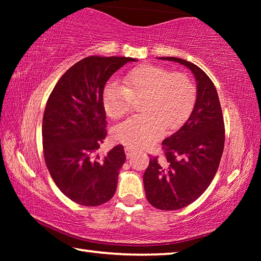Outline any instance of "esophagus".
<instances>
[{"label": "esophagus", "mask_w": 261, "mask_h": 261, "mask_svg": "<svg viewBox=\"0 0 261 261\" xmlns=\"http://www.w3.org/2000/svg\"><path fill=\"white\" fill-rule=\"evenodd\" d=\"M134 148H131V147H125V154H126V156L127 158H130L132 154H134Z\"/></svg>", "instance_id": "34e87169"}]
</instances>
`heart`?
I'll use <instances>...</instances> for the list:
<instances>
[{"label": "heart", "mask_w": 261, "mask_h": 261, "mask_svg": "<svg viewBox=\"0 0 261 261\" xmlns=\"http://www.w3.org/2000/svg\"><path fill=\"white\" fill-rule=\"evenodd\" d=\"M140 101L141 115L114 127L113 136L132 148L151 146L163 131H171L187 120L196 100V86L188 74L156 64H143L126 73L124 86L110 82L102 103L109 117L117 120Z\"/></svg>", "instance_id": "1"}]
</instances>
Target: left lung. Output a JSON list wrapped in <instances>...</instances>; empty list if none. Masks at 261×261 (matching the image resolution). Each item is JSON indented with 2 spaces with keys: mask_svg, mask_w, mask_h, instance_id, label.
Wrapping results in <instances>:
<instances>
[{
  "mask_svg": "<svg viewBox=\"0 0 261 261\" xmlns=\"http://www.w3.org/2000/svg\"><path fill=\"white\" fill-rule=\"evenodd\" d=\"M160 60L185 65L197 82L191 115L162 141L163 155L149 158L144 174L149 204L158 210L175 211L197 200L213 180L223 153L224 122L214 84L199 67L177 57Z\"/></svg>",
  "mask_w": 261,
  "mask_h": 261,
  "instance_id": "obj_1",
  "label": "left lung"
}]
</instances>
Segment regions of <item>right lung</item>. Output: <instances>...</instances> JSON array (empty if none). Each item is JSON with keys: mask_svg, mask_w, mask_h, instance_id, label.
I'll return each instance as SVG.
<instances>
[{"mask_svg": "<svg viewBox=\"0 0 261 261\" xmlns=\"http://www.w3.org/2000/svg\"><path fill=\"white\" fill-rule=\"evenodd\" d=\"M131 57L88 56L64 72L47 100L43 156L53 180L69 199L99 206L113 198L125 162L122 145L95 155L107 136L102 103L106 83Z\"/></svg>", "mask_w": 261, "mask_h": 261, "instance_id": "obj_1", "label": "right lung"}]
</instances>
